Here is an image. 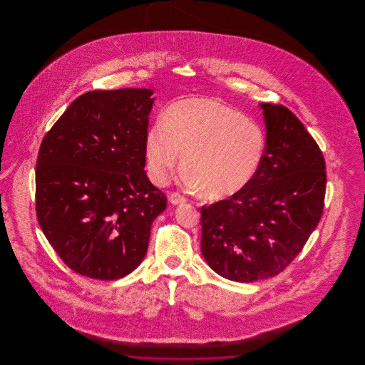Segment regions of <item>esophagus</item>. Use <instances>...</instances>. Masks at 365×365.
<instances>
[{"instance_id":"34e87169","label":"esophagus","mask_w":365,"mask_h":365,"mask_svg":"<svg viewBox=\"0 0 365 365\" xmlns=\"http://www.w3.org/2000/svg\"><path fill=\"white\" fill-rule=\"evenodd\" d=\"M168 198H170V202L174 204V205H180V204L186 202V198L183 195H180L179 192H171L168 195Z\"/></svg>"}]
</instances>
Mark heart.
<instances>
[{"mask_svg": "<svg viewBox=\"0 0 365 365\" xmlns=\"http://www.w3.org/2000/svg\"><path fill=\"white\" fill-rule=\"evenodd\" d=\"M265 149L260 124L215 98L176 103L145 135L148 171L156 183L168 180L182 153L187 185L213 200L246 189L260 170Z\"/></svg>", "mask_w": 365, "mask_h": 365, "instance_id": "1", "label": "heart"}]
</instances>
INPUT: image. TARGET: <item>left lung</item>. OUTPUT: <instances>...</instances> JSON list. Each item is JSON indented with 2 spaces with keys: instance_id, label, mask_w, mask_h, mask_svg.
<instances>
[{
  "instance_id": "8db88e82",
  "label": "left lung",
  "mask_w": 365,
  "mask_h": 365,
  "mask_svg": "<svg viewBox=\"0 0 365 365\" xmlns=\"http://www.w3.org/2000/svg\"><path fill=\"white\" fill-rule=\"evenodd\" d=\"M267 149L250 185L201 210V252L220 277L252 283L280 274L302 250L324 207L326 163L283 105L261 103Z\"/></svg>"
}]
</instances>
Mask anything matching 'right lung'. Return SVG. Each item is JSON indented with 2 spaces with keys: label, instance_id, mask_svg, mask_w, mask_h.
Listing matches in <instances>:
<instances>
[{
  "label": "right lung",
  "instance_id": "obj_1",
  "mask_svg": "<svg viewBox=\"0 0 365 365\" xmlns=\"http://www.w3.org/2000/svg\"><path fill=\"white\" fill-rule=\"evenodd\" d=\"M153 90H94L78 97L41 143L38 223L72 271L100 280L131 274L167 208L145 168Z\"/></svg>",
  "mask_w": 365,
  "mask_h": 365
}]
</instances>
